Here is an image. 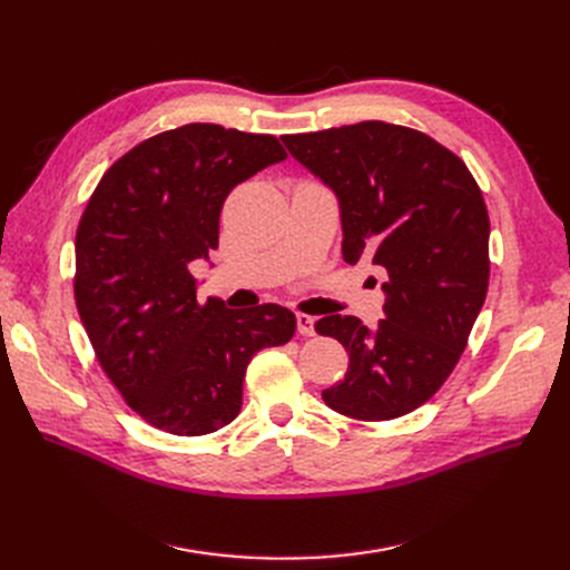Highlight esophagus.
Listing matches in <instances>:
<instances>
[{
  "label": "esophagus",
  "instance_id": "obj_1",
  "mask_svg": "<svg viewBox=\"0 0 570 570\" xmlns=\"http://www.w3.org/2000/svg\"><path fill=\"white\" fill-rule=\"evenodd\" d=\"M297 331H299V335L314 337L316 335V318L308 314H297Z\"/></svg>",
  "mask_w": 570,
  "mask_h": 570
}]
</instances>
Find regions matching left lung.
Masks as SVG:
<instances>
[{
	"instance_id": "8db88e82",
	"label": "left lung",
	"mask_w": 570,
	"mask_h": 570,
	"mask_svg": "<svg viewBox=\"0 0 570 570\" xmlns=\"http://www.w3.org/2000/svg\"><path fill=\"white\" fill-rule=\"evenodd\" d=\"M281 140L335 193L344 262L371 256L387 273L373 331L356 316L316 323L350 354L323 402L358 421L400 419L450 377L485 302V199L454 151L413 128L364 120Z\"/></svg>"
}]
</instances>
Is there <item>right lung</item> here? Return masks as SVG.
I'll return each instance as SVG.
<instances>
[{
    "label": "right lung",
    "instance_id": "obj_1",
    "mask_svg": "<svg viewBox=\"0 0 570 570\" xmlns=\"http://www.w3.org/2000/svg\"><path fill=\"white\" fill-rule=\"evenodd\" d=\"M283 159L273 135L187 124L124 154L85 206L73 283L80 321L126 404L164 433L197 438L228 425L252 356L295 335V314L278 304H199L189 273L218 247L230 189Z\"/></svg>",
    "mask_w": 570,
    "mask_h": 570
}]
</instances>
